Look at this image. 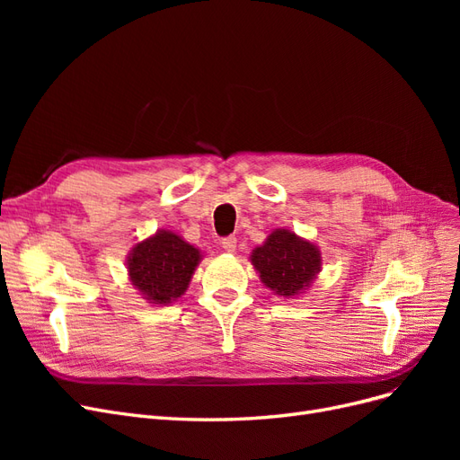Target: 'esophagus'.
I'll return each instance as SVG.
<instances>
[{
	"mask_svg": "<svg viewBox=\"0 0 460 460\" xmlns=\"http://www.w3.org/2000/svg\"><path fill=\"white\" fill-rule=\"evenodd\" d=\"M222 249L228 253H234L235 252V245H238V238L235 235H226V238H222Z\"/></svg>",
	"mask_w": 460,
	"mask_h": 460,
	"instance_id": "34e87169",
	"label": "esophagus"
}]
</instances>
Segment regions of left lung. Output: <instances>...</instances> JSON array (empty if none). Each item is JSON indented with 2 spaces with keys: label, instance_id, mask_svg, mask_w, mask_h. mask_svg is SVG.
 <instances>
[{
  "label": "left lung",
  "instance_id": "8db88e82",
  "mask_svg": "<svg viewBox=\"0 0 460 460\" xmlns=\"http://www.w3.org/2000/svg\"><path fill=\"white\" fill-rule=\"evenodd\" d=\"M252 262L264 286L278 296H296L307 288L320 270L318 249L299 240L294 232L276 230L264 245L257 247Z\"/></svg>",
  "mask_w": 460,
  "mask_h": 460
}]
</instances>
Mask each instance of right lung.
Segmentation results:
<instances>
[{"label": "right lung", "mask_w": 460, "mask_h": 460, "mask_svg": "<svg viewBox=\"0 0 460 460\" xmlns=\"http://www.w3.org/2000/svg\"><path fill=\"white\" fill-rule=\"evenodd\" d=\"M199 252L172 232H157L137 243L128 259L132 284L153 303H169L186 291Z\"/></svg>", "instance_id": "obj_1"}]
</instances>
